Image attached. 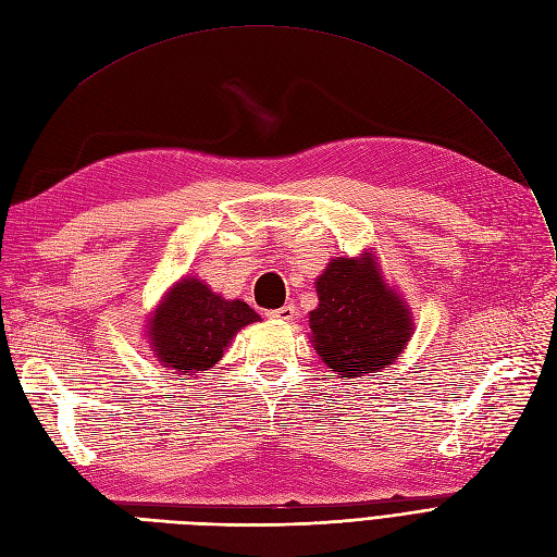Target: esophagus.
<instances>
[{"instance_id":"obj_1","label":"esophagus","mask_w":557,"mask_h":557,"mask_svg":"<svg viewBox=\"0 0 557 557\" xmlns=\"http://www.w3.org/2000/svg\"><path fill=\"white\" fill-rule=\"evenodd\" d=\"M295 306L293 304H285V306H281V309H274V311H270L267 315L270 318H276V320H293L295 318Z\"/></svg>"}]
</instances>
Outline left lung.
Instances as JSON below:
<instances>
[{"label": "left lung", "instance_id": "left-lung-1", "mask_svg": "<svg viewBox=\"0 0 557 557\" xmlns=\"http://www.w3.org/2000/svg\"><path fill=\"white\" fill-rule=\"evenodd\" d=\"M315 287L320 304L309 322L332 371L348 380L394 363L412 334V318L369 256L334 260Z\"/></svg>", "mask_w": 557, "mask_h": 557}]
</instances>
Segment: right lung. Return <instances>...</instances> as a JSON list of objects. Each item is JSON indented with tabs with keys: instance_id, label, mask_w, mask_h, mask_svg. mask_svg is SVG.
<instances>
[{
	"instance_id": "obj_1",
	"label": "right lung",
	"mask_w": 557,
	"mask_h": 557,
	"mask_svg": "<svg viewBox=\"0 0 557 557\" xmlns=\"http://www.w3.org/2000/svg\"><path fill=\"white\" fill-rule=\"evenodd\" d=\"M260 315L246 301H227L198 278H184L149 320V341L163 367L182 375L212 369L233 336Z\"/></svg>"
}]
</instances>
